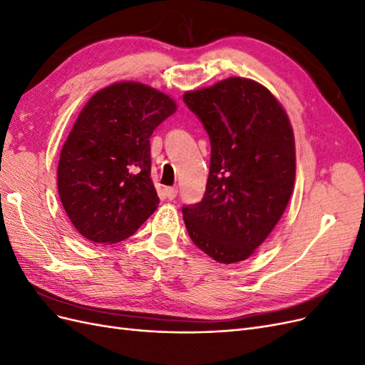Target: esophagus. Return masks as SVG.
<instances>
[{"label": "esophagus", "instance_id": "1", "mask_svg": "<svg viewBox=\"0 0 365 365\" xmlns=\"http://www.w3.org/2000/svg\"><path fill=\"white\" fill-rule=\"evenodd\" d=\"M176 195H178V189H176V187H165V196H168V200H175Z\"/></svg>", "mask_w": 365, "mask_h": 365}]
</instances>
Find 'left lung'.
Masks as SVG:
<instances>
[{
  "label": "left lung",
  "instance_id": "1",
  "mask_svg": "<svg viewBox=\"0 0 365 365\" xmlns=\"http://www.w3.org/2000/svg\"><path fill=\"white\" fill-rule=\"evenodd\" d=\"M182 101L212 145L202 201L182 207L185 228L216 262H242L269 236L292 195L289 118L267 88L244 77L189 91Z\"/></svg>",
  "mask_w": 365,
  "mask_h": 365
}]
</instances>
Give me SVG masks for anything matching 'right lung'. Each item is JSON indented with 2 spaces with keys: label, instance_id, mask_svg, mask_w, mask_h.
<instances>
[{
  "label": "right lung",
  "instance_id": "add662e5",
  "mask_svg": "<svg viewBox=\"0 0 365 365\" xmlns=\"http://www.w3.org/2000/svg\"><path fill=\"white\" fill-rule=\"evenodd\" d=\"M175 111L169 96L138 82L106 86L83 106L61 150L58 192L85 239L115 244L155 212L150 135Z\"/></svg>",
  "mask_w": 365,
  "mask_h": 365
}]
</instances>
